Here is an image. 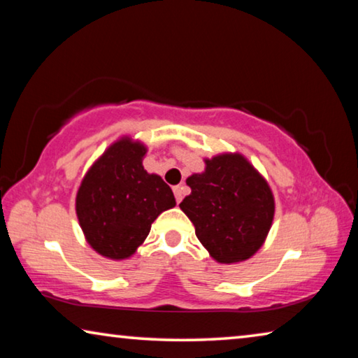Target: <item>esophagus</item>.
I'll return each instance as SVG.
<instances>
[{
  "mask_svg": "<svg viewBox=\"0 0 358 358\" xmlns=\"http://www.w3.org/2000/svg\"><path fill=\"white\" fill-rule=\"evenodd\" d=\"M173 194H175V201L180 203L181 199H183L185 194H186V187L185 186H175L173 187Z\"/></svg>",
  "mask_w": 358,
  "mask_h": 358,
  "instance_id": "obj_1",
  "label": "esophagus"
}]
</instances>
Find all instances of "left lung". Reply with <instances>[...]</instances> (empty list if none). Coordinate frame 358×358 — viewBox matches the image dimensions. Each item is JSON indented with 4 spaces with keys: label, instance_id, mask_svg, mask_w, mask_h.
Returning a JSON list of instances; mask_svg holds the SVG:
<instances>
[{
    "label": "left lung",
    "instance_id": "left-lung-1",
    "mask_svg": "<svg viewBox=\"0 0 358 358\" xmlns=\"http://www.w3.org/2000/svg\"><path fill=\"white\" fill-rule=\"evenodd\" d=\"M203 173L186 180L191 194L180 208L201 243L221 264L250 259L268 234L275 201L266 181L241 155L207 159Z\"/></svg>",
    "mask_w": 358,
    "mask_h": 358
}]
</instances>
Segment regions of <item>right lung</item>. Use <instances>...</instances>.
Here are the masks:
<instances>
[{"label":"right lung","instance_id":"right-lung-1","mask_svg":"<svg viewBox=\"0 0 358 358\" xmlns=\"http://www.w3.org/2000/svg\"><path fill=\"white\" fill-rule=\"evenodd\" d=\"M145 151L138 142L121 138L94 162L78 187V222L93 250L106 257L134 254L156 217L175 207L171 186L143 169Z\"/></svg>","mask_w":358,"mask_h":358}]
</instances>
